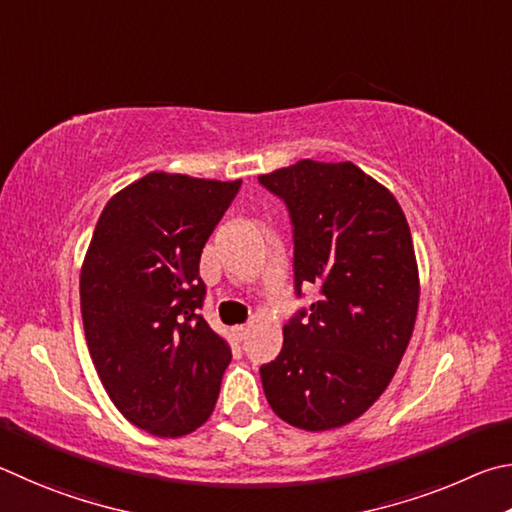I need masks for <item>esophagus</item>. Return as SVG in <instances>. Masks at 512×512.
<instances>
[{
    "label": "esophagus",
    "mask_w": 512,
    "mask_h": 512,
    "mask_svg": "<svg viewBox=\"0 0 512 512\" xmlns=\"http://www.w3.org/2000/svg\"><path fill=\"white\" fill-rule=\"evenodd\" d=\"M233 335H236L238 342H245L247 335H249V326H236V328H233Z\"/></svg>",
    "instance_id": "obj_1"
}]
</instances>
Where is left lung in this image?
I'll list each match as a JSON object with an SVG mask.
<instances>
[{"label": "left lung", "instance_id": "8db88e82", "mask_svg": "<svg viewBox=\"0 0 512 512\" xmlns=\"http://www.w3.org/2000/svg\"><path fill=\"white\" fill-rule=\"evenodd\" d=\"M258 182L290 211L297 294L308 283L321 292L261 366L265 398L306 432L348 425L389 387L414 333L420 281L407 218L351 161L301 159Z\"/></svg>", "mask_w": 512, "mask_h": 512}]
</instances>
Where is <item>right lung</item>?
Returning <instances> with one entry per match:
<instances>
[{"label": "right lung", "instance_id": "obj_1", "mask_svg": "<svg viewBox=\"0 0 512 512\" xmlns=\"http://www.w3.org/2000/svg\"><path fill=\"white\" fill-rule=\"evenodd\" d=\"M155 170L105 204L80 270L89 355L132 425L186 436L206 423L231 348L200 315V256L240 188Z\"/></svg>", "mask_w": 512, "mask_h": 512}]
</instances>
